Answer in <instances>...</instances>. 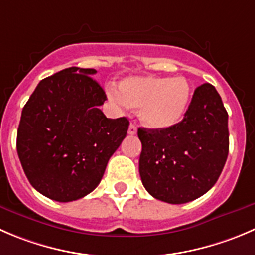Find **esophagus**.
Here are the masks:
<instances>
[{
    "mask_svg": "<svg viewBox=\"0 0 255 255\" xmlns=\"http://www.w3.org/2000/svg\"><path fill=\"white\" fill-rule=\"evenodd\" d=\"M137 133V126L130 123L129 128H128V134H135Z\"/></svg>",
    "mask_w": 255,
    "mask_h": 255,
    "instance_id": "34e87169",
    "label": "esophagus"
}]
</instances>
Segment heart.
<instances>
[{"instance_id": "1", "label": "heart", "mask_w": 255, "mask_h": 255, "mask_svg": "<svg viewBox=\"0 0 255 255\" xmlns=\"http://www.w3.org/2000/svg\"><path fill=\"white\" fill-rule=\"evenodd\" d=\"M108 97L122 108H139L142 123L152 129H168L185 116L190 101V86L183 77L132 76L110 88Z\"/></svg>"}]
</instances>
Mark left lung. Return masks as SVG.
Wrapping results in <instances>:
<instances>
[{
    "mask_svg": "<svg viewBox=\"0 0 255 255\" xmlns=\"http://www.w3.org/2000/svg\"><path fill=\"white\" fill-rule=\"evenodd\" d=\"M139 174L150 196L183 204L218 180L229 150L228 113L214 86L196 88L184 118L168 129L139 128Z\"/></svg>",
    "mask_w": 255,
    "mask_h": 255,
    "instance_id": "left-lung-1",
    "label": "left lung"
}]
</instances>
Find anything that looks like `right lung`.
<instances>
[{"mask_svg": "<svg viewBox=\"0 0 255 255\" xmlns=\"http://www.w3.org/2000/svg\"><path fill=\"white\" fill-rule=\"evenodd\" d=\"M93 68L70 67L44 78L22 110L17 153L32 187L49 199L72 202L91 193L129 121L111 120Z\"/></svg>", "mask_w": 255, "mask_h": 255, "instance_id": "obj_1", "label": "right lung"}]
</instances>
